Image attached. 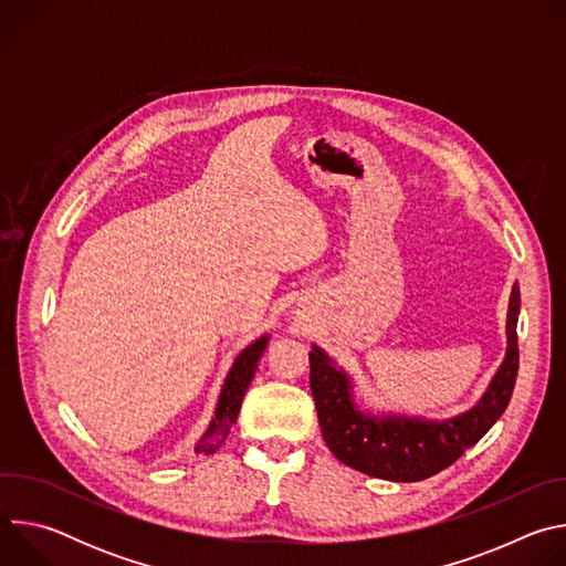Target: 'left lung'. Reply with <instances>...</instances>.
Segmentation results:
<instances>
[{"label":"left lung","mask_w":566,"mask_h":566,"mask_svg":"<svg viewBox=\"0 0 566 566\" xmlns=\"http://www.w3.org/2000/svg\"><path fill=\"white\" fill-rule=\"evenodd\" d=\"M517 315L520 286L513 284L506 317V358L476 406L446 421L363 412L354 400L352 378L313 345L308 354L311 394L322 437L336 459L389 481H421L452 465L509 408L520 367Z\"/></svg>","instance_id":"obj_1"}]
</instances>
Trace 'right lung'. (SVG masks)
<instances>
[{"instance_id": "add662e5", "label": "right lung", "mask_w": 566, "mask_h": 566, "mask_svg": "<svg viewBox=\"0 0 566 566\" xmlns=\"http://www.w3.org/2000/svg\"><path fill=\"white\" fill-rule=\"evenodd\" d=\"M266 345H269V336H262L260 340L249 345L244 352H241L234 358V363H232V367L226 376V382L221 387V394H219L214 419L210 421V428L206 430V434L195 446L197 454H212L226 441L230 428L237 421L241 400H244V394H247V389H249V385H251V380L258 371V363H260L262 354L266 352Z\"/></svg>"}]
</instances>
